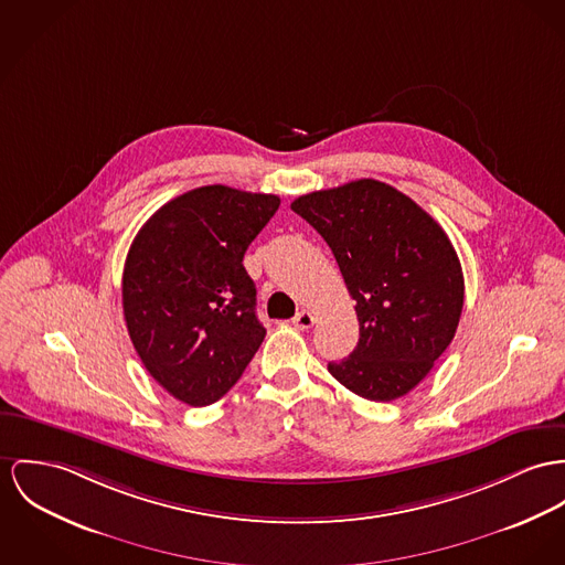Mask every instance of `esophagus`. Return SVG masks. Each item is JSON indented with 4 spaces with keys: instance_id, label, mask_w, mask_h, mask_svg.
Listing matches in <instances>:
<instances>
[{
    "instance_id": "1",
    "label": "esophagus",
    "mask_w": 565,
    "mask_h": 565,
    "mask_svg": "<svg viewBox=\"0 0 565 565\" xmlns=\"http://www.w3.org/2000/svg\"><path fill=\"white\" fill-rule=\"evenodd\" d=\"M292 324L297 327V329H309L311 324H313V316H311V311H307V309H301L295 318H292Z\"/></svg>"
}]
</instances>
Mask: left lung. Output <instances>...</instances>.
<instances>
[{
  "mask_svg": "<svg viewBox=\"0 0 565 565\" xmlns=\"http://www.w3.org/2000/svg\"><path fill=\"white\" fill-rule=\"evenodd\" d=\"M292 211L327 241L359 320L356 348L329 372L391 402L415 390L451 344L465 277L445 230L408 195L372 178L297 198Z\"/></svg>",
  "mask_w": 565,
  "mask_h": 565,
  "instance_id": "8db88e82",
  "label": "left lung"
}]
</instances>
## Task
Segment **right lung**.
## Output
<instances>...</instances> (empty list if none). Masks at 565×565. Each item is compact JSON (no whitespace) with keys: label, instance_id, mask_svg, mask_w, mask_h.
I'll return each mask as SVG.
<instances>
[{"label":"right lung","instance_id":"add662e5","mask_svg":"<svg viewBox=\"0 0 565 565\" xmlns=\"http://www.w3.org/2000/svg\"><path fill=\"white\" fill-rule=\"evenodd\" d=\"M277 209V195L209 184L161 206L130 245V342L150 376L189 406L232 390L266 335L243 258Z\"/></svg>","mask_w":565,"mask_h":565}]
</instances>
